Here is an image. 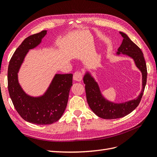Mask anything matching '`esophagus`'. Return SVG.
I'll return each instance as SVG.
<instances>
[{
  "mask_svg": "<svg viewBox=\"0 0 157 157\" xmlns=\"http://www.w3.org/2000/svg\"><path fill=\"white\" fill-rule=\"evenodd\" d=\"M73 79L77 82L81 81L82 79V73L80 71H76L73 75Z\"/></svg>",
  "mask_w": 157,
  "mask_h": 157,
  "instance_id": "1",
  "label": "esophagus"
}]
</instances>
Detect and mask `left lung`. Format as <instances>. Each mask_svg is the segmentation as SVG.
<instances>
[{
	"instance_id": "left-lung-1",
	"label": "left lung",
	"mask_w": 157,
	"mask_h": 157,
	"mask_svg": "<svg viewBox=\"0 0 157 157\" xmlns=\"http://www.w3.org/2000/svg\"><path fill=\"white\" fill-rule=\"evenodd\" d=\"M119 33L123 37V40L116 52V56L122 54L134 60L137 68L142 75V89L139 96L132 100L119 103L111 101L103 96L98 82L90 71L86 69L83 81L85 84L87 102L92 111L97 116L104 119L122 118L134 111L140 103L147 82V66L143 52L125 33L121 31Z\"/></svg>"
}]
</instances>
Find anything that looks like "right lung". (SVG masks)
Listing matches in <instances>:
<instances>
[{"label":"right lung","instance_id":"obj_1","mask_svg":"<svg viewBox=\"0 0 157 157\" xmlns=\"http://www.w3.org/2000/svg\"><path fill=\"white\" fill-rule=\"evenodd\" d=\"M46 34L45 30L26 38L13 53L8 69V92L14 107L25 121L40 125L52 124L61 117L73 86L72 74H55L44 94L33 96L19 82V71L27 53L41 44Z\"/></svg>","mask_w":157,"mask_h":157}]
</instances>
